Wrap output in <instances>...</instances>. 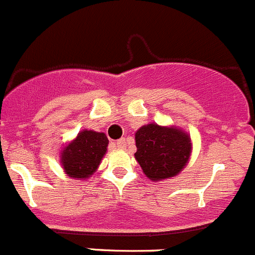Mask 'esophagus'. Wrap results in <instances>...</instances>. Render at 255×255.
<instances>
[{
	"label": "esophagus",
	"instance_id": "esophagus-1",
	"mask_svg": "<svg viewBox=\"0 0 255 255\" xmlns=\"http://www.w3.org/2000/svg\"><path fill=\"white\" fill-rule=\"evenodd\" d=\"M115 145H117L118 148L123 150V148L127 147V141H125V138H120V140H118L117 142H115Z\"/></svg>",
	"mask_w": 255,
	"mask_h": 255
}]
</instances>
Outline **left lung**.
Segmentation results:
<instances>
[{
	"mask_svg": "<svg viewBox=\"0 0 255 255\" xmlns=\"http://www.w3.org/2000/svg\"><path fill=\"white\" fill-rule=\"evenodd\" d=\"M135 141V158L151 181L178 175L187 165L192 151L191 137L186 131L153 123L138 128Z\"/></svg>",
	"mask_w": 255,
	"mask_h": 255,
	"instance_id": "obj_1",
	"label": "left lung"
}]
</instances>
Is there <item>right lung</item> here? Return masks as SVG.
Here are the masks:
<instances>
[{
    "mask_svg": "<svg viewBox=\"0 0 255 255\" xmlns=\"http://www.w3.org/2000/svg\"><path fill=\"white\" fill-rule=\"evenodd\" d=\"M108 140L104 132L82 130L60 153V163L69 177L85 180L97 171L107 152Z\"/></svg>",
    "mask_w": 255,
    "mask_h": 255,
    "instance_id": "1",
    "label": "right lung"
}]
</instances>
